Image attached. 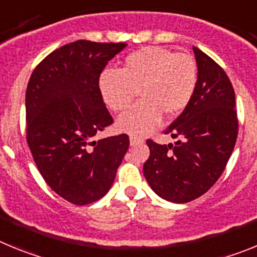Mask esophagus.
Instances as JSON below:
<instances>
[{"label": "esophagus", "mask_w": 257, "mask_h": 257, "mask_svg": "<svg viewBox=\"0 0 257 257\" xmlns=\"http://www.w3.org/2000/svg\"><path fill=\"white\" fill-rule=\"evenodd\" d=\"M143 140L140 139V138H136V136H130V145L131 147H134V145L139 144V143H142Z\"/></svg>", "instance_id": "obj_1"}]
</instances>
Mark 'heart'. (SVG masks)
Segmentation results:
<instances>
[{
    "mask_svg": "<svg viewBox=\"0 0 257 257\" xmlns=\"http://www.w3.org/2000/svg\"><path fill=\"white\" fill-rule=\"evenodd\" d=\"M194 59L161 46H145L124 58L119 70L105 69L99 77L103 101L114 112H123L136 96L142 101L117 119L118 130L144 135L162 115L175 117L187 108L197 86Z\"/></svg>",
    "mask_w": 257,
    "mask_h": 257,
    "instance_id": "b5f03b06",
    "label": "heart"
}]
</instances>
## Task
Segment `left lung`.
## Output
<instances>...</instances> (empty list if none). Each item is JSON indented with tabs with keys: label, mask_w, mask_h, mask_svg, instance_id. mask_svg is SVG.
I'll return each mask as SVG.
<instances>
[{
	"label": "left lung",
	"mask_w": 257,
	"mask_h": 257,
	"mask_svg": "<svg viewBox=\"0 0 257 257\" xmlns=\"http://www.w3.org/2000/svg\"><path fill=\"white\" fill-rule=\"evenodd\" d=\"M197 86L187 108L166 130L174 144L148 140L143 172L156 194L187 203L205 194L225 169L238 135L235 95L228 76L205 52L193 46Z\"/></svg>",
	"instance_id": "left-lung-1"
}]
</instances>
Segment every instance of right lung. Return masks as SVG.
Here are the masks:
<instances>
[{
  "instance_id": "right-lung-1",
  "label": "right lung",
  "mask_w": 257,
  "mask_h": 257,
  "mask_svg": "<svg viewBox=\"0 0 257 257\" xmlns=\"http://www.w3.org/2000/svg\"><path fill=\"white\" fill-rule=\"evenodd\" d=\"M126 46L86 40L64 45L41 61L28 82L29 149L49 187L73 205L105 196L130 145L124 134L92 140L113 122L99 77Z\"/></svg>"
}]
</instances>
